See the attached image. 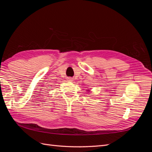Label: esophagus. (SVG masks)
Wrapping results in <instances>:
<instances>
[{
    "label": "esophagus",
    "instance_id": "obj_1",
    "mask_svg": "<svg viewBox=\"0 0 152 152\" xmlns=\"http://www.w3.org/2000/svg\"><path fill=\"white\" fill-rule=\"evenodd\" d=\"M67 80H68V82H72L73 81V79H72V78H68Z\"/></svg>",
    "mask_w": 152,
    "mask_h": 152
}]
</instances>
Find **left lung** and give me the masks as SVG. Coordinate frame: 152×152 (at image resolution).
I'll return each mask as SVG.
<instances>
[{
	"label": "left lung",
	"instance_id": "1",
	"mask_svg": "<svg viewBox=\"0 0 152 152\" xmlns=\"http://www.w3.org/2000/svg\"><path fill=\"white\" fill-rule=\"evenodd\" d=\"M87 93H91V91H90V90H89V89H88V90H87Z\"/></svg>",
	"mask_w": 152,
	"mask_h": 152
}]
</instances>
